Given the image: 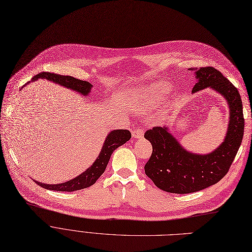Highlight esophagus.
Wrapping results in <instances>:
<instances>
[{"label":"esophagus","mask_w":252,"mask_h":252,"mask_svg":"<svg viewBox=\"0 0 252 252\" xmlns=\"http://www.w3.org/2000/svg\"><path fill=\"white\" fill-rule=\"evenodd\" d=\"M132 136L134 138H142L143 137V129L138 127L132 131Z\"/></svg>","instance_id":"obj_1"}]
</instances>
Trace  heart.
<instances>
[{
    "instance_id": "b5f03b06",
    "label": "heart",
    "mask_w": 252,
    "mask_h": 252,
    "mask_svg": "<svg viewBox=\"0 0 252 252\" xmlns=\"http://www.w3.org/2000/svg\"><path fill=\"white\" fill-rule=\"evenodd\" d=\"M167 91H168V87L164 85V84H156V85H154L149 90L148 97H152V98L160 97V96L165 95L167 93Z\"/></svg>"
}]
</instances>
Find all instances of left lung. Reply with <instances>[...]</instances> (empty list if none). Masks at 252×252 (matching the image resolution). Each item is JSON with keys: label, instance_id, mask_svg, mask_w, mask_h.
<instances>
[{"label": "left lung", "instance_id": "1", "mask_svg": "<svg viewBox=\"0 0 252 252\" xmlns=\"http://www.w3.org/2000/svg\"><path fill=\"white\" fill-rule=\"evenodd\" d=\"M189 69L199 80L193 92L210 87L223 95L230 106V122L224 141L204 156L184 150L166 127H154L145 133L153 147L145 172L159 189L174 194L194 193L219 183L230 170L244 134L243 106L238 89L212 66Z\"/></svg>", "mask_w": 252, "mask_h": 252}]
</instances>
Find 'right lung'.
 I'll use <instances>...</instances> for the list:
<instances>
[{"instance_id": "obj_1", "label": "right lung", "mask_w": 252, "mask_h": 252, "mask_svg": "<svg viewBox=\"0 0 252 252\" xmlns=\"http://www.w3.org/2000/svg\"><path fill=\"white\" fill-rule=\"evenodd\" d=\"M39 78H45L47 80L53 81L55 83L61 84V85L69 88L71 90H75L83 95H88L90 92V89L92 88V85L87 81H82L79 79H76L70 76H63L53 73H40L37 76H34L32 81H35ZM131 137V133L129 130H113L112 132L107 135L102 150L97 157L96 161H95L90 168H88L85 172H83L76 178L71 179L63 184L59 185H46L41 184L39 182H34L40 187L47 189H53V190H59V191H74L78 189H83L89 188L100 177V175L104 172L106 165L110 161L111 156L113 152L120 146L124 145L126 141H128Z\"/></svg>"}]
</instances>
